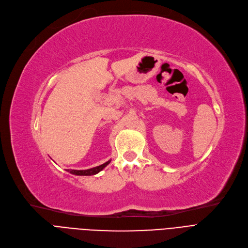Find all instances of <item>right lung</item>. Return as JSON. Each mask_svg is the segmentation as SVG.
<instances>
[{
	"mask_svg": "<svg viewBox=\"0 0 248 248\" xmlns=\"http://www.w3.org/2000/svg\"><path fill=\"white\" fill-rule=\"evenodd\" d=\"M111 162V160L109 161L105 162L104 164L99 165L97 167H93L90 169H86V170H72V169H68L67 171L70 172L71 174H74V175H80V176H90V175H95V174L99 173L101 170H103L109 163Z\"/></svg>",
	"mask_w": 248,
	"mask_h": 248,
	"instance_id": "1",
	"label": "right lung"
}]
</instances>
